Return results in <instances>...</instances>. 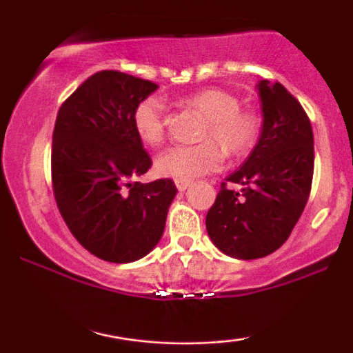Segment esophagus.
<instances>
[{"label":"esophagus","mask_w":353,"mask_h":353,"mask_svg":"<svg viewBox=\"0 0 353 353\" xmlns=\"http://www.w3.org/2000/svg\"><path fill=\"white\" fill-rule=\"evenodd\" d=\"M176 188L179 190H185L190 185V181L189 179H176Z\"/></svg>","instance_id":"obj_1"}]
</instances>
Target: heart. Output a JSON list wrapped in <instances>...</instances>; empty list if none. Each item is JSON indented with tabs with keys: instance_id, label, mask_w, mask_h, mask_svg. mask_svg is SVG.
<instances>
[{
	"instance_id": "obj_1",
	"label": "heart",
	"mask_w": 353,
	"mask_h": 353,
	"mask_svg": "<svg viewBox=\"0 0 353 353\" xmlns=\"http://www.w3.org/2000/svg\"><path fill=\"white\" fill-rule=\"evenodd\" d=\"M205 116L201 131L202 143L196 145H174L156 159V171L164 177L192 179L216 171L230 157L247 154L257 144L262 132V116L257 109L242 108L237 94L222 88H205L182 99ZM132 128L144 144L156 145L165 137V106L159 96L141 101L132 112Z\"/></svg>"
}]
</instances>
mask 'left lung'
<instances>
[{"instance_id": "obj_1", "label": "left lung", "mask_w": 353, "mask_h": 353, "mask_svg": "<svg viewBox=\"0 0 353 353\" xmlns=\"http://www.w3.org/2000/svg\"><path fill=\"white\" fill-rule=\"evenodd\" d=\"M264 124L245 163L221 184L205 216L210 241L237 259H261L287 241L309 201L314 132L297 99L281 83L257 84ZM228 183H241L234 191Z\"/></svg>"}]
</instances>
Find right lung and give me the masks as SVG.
Returning <instances> with one entry per match:
<instances>
[{
	"label": "right lung",
	"mask_w": 353,
	"mask_h": 353,
	"mask_svg": "<svg viewBox=\"0 0 353 353\" xmlns=\"http://www.w3.org/2000/svg\"><path fill=\"white\" fill-rule=\"evenodd\" d=\"M159 88L121 71H99L61 104L52 131L51 181L68 229L103 261L149 254L176 197L172 179L134 182L152 165L132 112Z\"/></svg>",
	"instance_id": "1"
}]
</instances>
